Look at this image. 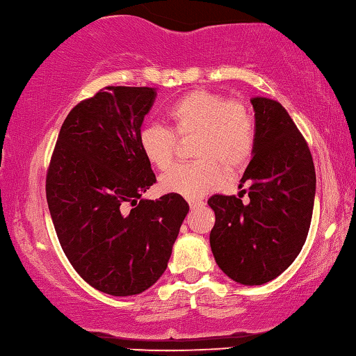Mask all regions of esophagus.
Here are the masks:
<instances>
[{"label": "esophagus", "mask_w": 356, "mask_h": 356, "mask_svg": "<svg viewBox=\"0 0 356 356\" xmlns=\"http://www.w3.org/2000/svg\"><path fill=\"white\" fill-rule=\"evenodd\" d=\"M188 204H190L191 209H195V207H200V206L204 204V201H202V200H188Z\"/></svg>", "instance_id": "esophagus-1"}]
</instances>
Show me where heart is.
<instances>
[{"mask_svg":"<svg viewBox=\"0 0 356 356\" xmlns=\"http://www.w3.org/2000/svg\"><path fill=\"white\" fill-rule=\"evenodd\" d=\"M177 138H191L195 161L174 166L160 180L166 193L200 200L225 184L227 174L241 171L252 160L257 133L250 111L239 101H228L211 90H191L166 109ZM171 129L149 123L140 128L138 143L152 166L160 171L172 165L177 139Z\"/></svg>","mask_w":356,"mask_h":356,"instance_id":"heart-1","label":"heart"}]
</instances>
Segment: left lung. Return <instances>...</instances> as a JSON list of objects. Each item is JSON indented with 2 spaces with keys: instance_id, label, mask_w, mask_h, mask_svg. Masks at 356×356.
Instances as JSON below:
<instances>
[{
  "instance_id": "1",
  "label": "left lung",
  "mask_w": 356,
  "mask_h": 356,
  "mask_svg": "<svg viewBox=\"0 0 356 356\" xmlns=\"http://www.w3.org/2000/svg\"><path fill=\"white\" fill-rule=\"evenodd\" d=\"M257 143L241 179L249 200L213 195L211 249L218 268L242 285H263L280 275L306 242L315 198L312 155L279 101L257 97Z\"/></svg>"
}]
</instances>
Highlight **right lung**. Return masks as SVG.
<instances>
[{"label": "right lung", "instance_id": "add662e5", "mask_svg": "<svg viewBox=\"0 0 356 356\" xmlns=\"http://www.w3.org/2000/svg\"><path fill=\"white\" fill-rule=\"evenodd\" d=\"M150 87H106L65 118L46 179L60 245L81 277L112 296L139 295L168 266L188 202L143 200L156 182L139 149Z\"/></svg>", "mask_w": 356, "mask_h": 356}]
</instances>
